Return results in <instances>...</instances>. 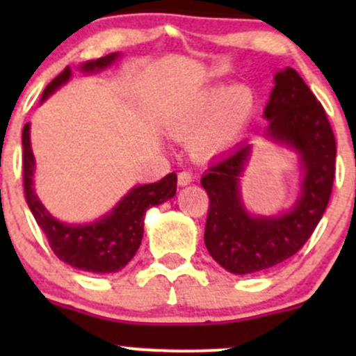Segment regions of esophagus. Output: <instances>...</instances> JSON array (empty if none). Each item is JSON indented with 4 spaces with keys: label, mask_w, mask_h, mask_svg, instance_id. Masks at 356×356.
<instances>
[{
    "label": "esophagus",
    "mask_w": 356,
    "mask_h": 356,
    "mask_svg": "<svg viewBox=\"0 0 356 356\" xmlns=\"http://www.w3.org/2000/svg\"><path fill=\"white\" fill-rule=\"evenodd\" d=\"M194 181V175L189 170H182L179 172V186H189V184Z\"/></svg>",
    "instance_id": "esophagus-1"
}]
</instances>
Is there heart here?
<instances>
[{
  "label": "heart",
  "mask_w": 356,
  "mask_h": 356,
  "mask_svg": "<svg viewBox=\"0 0 356 356\" xmlns=\"http://www.w3.org/2000/svg\"><path fill=\"white\" fill-rule=\"evenodd\" d=\"M252 107L254 99L246 87L212 88L182 110L174 120L172 130L182 138L195 135L194 149L199 152H218L238 138Z\"/></svg>",
  "instance_id": "obj_1"
}]
</instances>
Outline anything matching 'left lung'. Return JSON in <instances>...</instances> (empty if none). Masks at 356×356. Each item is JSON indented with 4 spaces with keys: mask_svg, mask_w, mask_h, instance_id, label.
Segmentation results:
<instances>
[{
    "mask_svg": "<svg viewBox=\"0 0 356 356\" xmlns=\"http://www.w3.org/2000/svg\"><path fill=\"white\" fill-rule=\"evenodd\" d=\"M264 110L268 134L293 145L305 167L303 191L291 211L277 218H251L239 195V177L251 145L219 159L201 179L209 195L207 251L234 275H251L296 254L313 234L332 197L337 142L325 108L293 68L276 73Z\"/></svg>",
    "mask_w": 356,
    "mask_h": 356,
    "instance_id": "left-lung-1",
    "label": "left lung"
}]
</instances>
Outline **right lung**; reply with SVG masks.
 I'll list each match as a JSON object with an SVG mask.
<instances>
[{
  "label": "right lung",
  "instance_id": "right-lung-1",
  "mask_svg": "<svg viewBox=\"0 0 356 356\" xmlns=\"http://www.w3.org/2000/svg\"><path fill=\"white\" fill-rule=\"evenodd\" d=\"M118 53H110L81 67L83 72L108 67ZM70 79V68L48 83L42 100ZM35 159L30 145V124L23 127V187L26 204L47 236L55 256L63 263L88 273H117L136 256L144 234V214L150 206L165 202L177 191V175L167 174L159 182L134 187L120 204L97 222L72 226L51 218L33 191Z\"/></svg>",
  "mask_w": 356,
  "mask_h": 356
}]
</instances>
